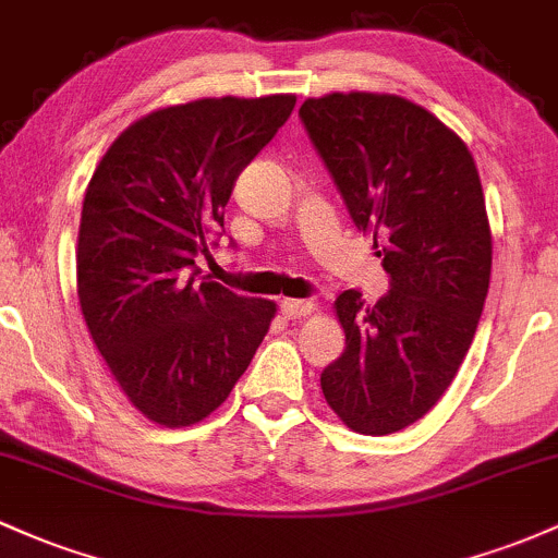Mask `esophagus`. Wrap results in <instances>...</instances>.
Here are the masks:
<instances>
[{"label":"esophagus","mask_w":558,"mask_h":558,"mask_svg":"<svg viewBox=\"0 0 558 558\" xmlns=\"http://www.w3.org/2000/svg\"><path fill=\"white\" fill-rule=\"evenodd\" d=\"M280 312H283L289 320H302V317L315 312V304L302 302V299H283V302H280Z\"/></svg>","instance_id":"esophagus-1"}]
</instances>
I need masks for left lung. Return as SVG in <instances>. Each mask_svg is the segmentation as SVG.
I'll list each match as a JSON object with an SVG mask.
<instances>
[{
  "label": "left lung",
  "instance_id": "8db88e82",
  "mask_svg": "<svg viewBox=\"0 0 558 558\" xmlns=\"http://www.w3.org/2000/svg\"><path fill=\"white\" fill-rule=\"evenodd\" d=\"M357 230L383 238L389 293H339L347 349L320 376L352 432L384 437L437 405L480 326L493 232L480 171L426 108L378 92H330L299 108Z\"/></svg>",
  "mask_w": 558,
  "mask_h": 558
}]
</instances>
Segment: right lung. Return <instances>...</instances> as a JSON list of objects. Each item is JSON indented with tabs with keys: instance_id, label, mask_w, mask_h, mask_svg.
I'll return each mask as SVG.
<instances>
[{
	"instance_id": "right-lung-1",
	"label": "right lung",
	"mask_w": 558,
	"mask_h": 558,
	"mask_svg": "<svg viewBox=\"0 0 558 558\" xmlns=\"http://www.w3.org/2000/svg\"><path fill=\"white\" fill-rule=\"evenodd\" d=\"M296 95L201 97L126 126L92 174L76 246L78 307L145 418L193 426L228 400L278 304L201 278L232 185Z\"/></svg>"
}]
</instances>
